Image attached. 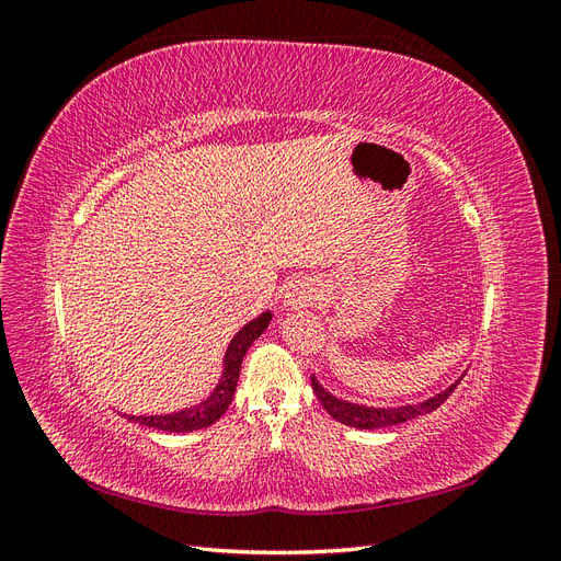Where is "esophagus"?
Segmentation results:
<instances>
[{
	"instance_id": "34e87169",
	"label": "esophagus",
	"mask_w": 561,
	"mask_h": 561,
	"mask_svg": "<svg viewBox=\"0 0 561 561\" xmlns=\"http://www.w3.org/2000/svg\"><path fill=\"white\" fill-rule=\"evenodd\" d=\"M311 299H313V297H311L309 293H301V290H293L290 295L285 297L287 307H307V304H309Z\"/></svg>"
}]
</instances>
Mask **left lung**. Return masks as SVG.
<instances>
[{
  "label": "left lung",
  "mask_w": 561,
  "mask_h": 561,
  "mask_svg": "<svg viewBox=\"0 0 561 561\" xmlns=\"http://www.w3.org/2000/svg\"><path fill=\"white\" fill-rule=\"evenodd\" d=\"M461 381V379H458ZM456 381V383H458ZM454 386H449L445 393H439L426 402H419V404H407V407H393V410H377V407H363V404H353V402H346V400H339L334 396H330L325 388H322L313 377H311V386H313V393L318 396L320 404L325 407L328 414L332 419H336L339 423H344V426H351V428H365V431H371V428H386V426H398V423H404V421H412L421 414H428L433 410H437L439 404H443L451 393H454Z\"/></svg>",
  "instance_id": "8db88e82"
}]
</instances>
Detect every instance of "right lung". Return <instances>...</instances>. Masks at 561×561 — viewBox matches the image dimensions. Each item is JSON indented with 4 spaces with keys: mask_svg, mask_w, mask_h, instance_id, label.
Returning a JSON list of instances; mask_svg holds the SVG:
<instances>
[{
    "mask_svg": "<svg viewBox=\"0 0 561 561\" xmlns=\"http://www.w3.org/2000/svg\"><path fill=\"white\" fill-rule=\"evenodd\" d=\"M271 322V313H262L257 320L248 322V325L233 336V342L229 344L227 358H225V375L219 386L215 388V393L192 410H182L178 414H165V416H126L128 421H138L145 423L149 428L157 431H168V433H190L198 428H208L213 423L227 412V407L231 404V398L236 393V383H239V371L241 363L245 358V351L250 344L257 339L266 325Z\"/></svg>",
    "mask_w": 561,
    "mask_h": 561,
    "instance_id": "right-lung-1",
    "label": "right lung"
}]
</instances>
